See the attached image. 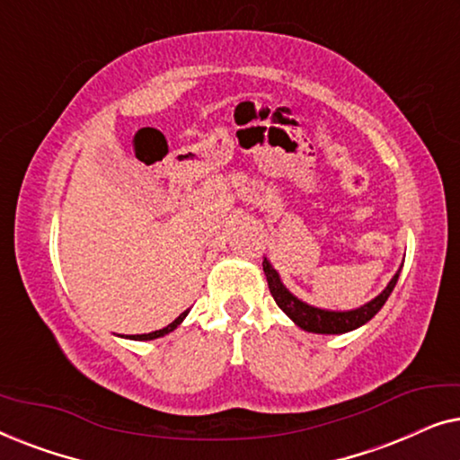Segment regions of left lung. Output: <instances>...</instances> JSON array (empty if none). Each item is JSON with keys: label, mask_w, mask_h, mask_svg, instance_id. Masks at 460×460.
I'll return each instance as SVG.
<instances>
[{"label": "left lung", "mask_w": 460, "mask_h": 460, "mask_svg": "<svg viewBox=\"0 0 460 460\" xmlns=\"http://www.w3.org/2000/svg\"><path fill=\"white\" fill-rule=\"evenodd\" d=\"M263 272H266L270 293H272V297L276 304H279L280 310L285 312L287 316L291 318L295 324L301 326L304 331L320 332V335H339V332L354 331V329H358V326L367 324L368 320L381 310L389 295H392L395 282H398V276H400V270H398L392 279V282L385 287V291H383L379 297L368 301L367 305L358 307V310L326 312V310H318V307L307 305V304H304V301H299L297 297H295V295L288 293L285 285H282L279 279V272L270 266L268 260H263Z\"/></svg>", "instance_id": "1"}]
</instances>
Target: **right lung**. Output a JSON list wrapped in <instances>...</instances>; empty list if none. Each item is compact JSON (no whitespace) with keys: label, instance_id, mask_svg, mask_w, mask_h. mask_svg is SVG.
<instances>
[{"label":"right lung","instance_id":"obj_1","mask_svg":"<svg viewBox=\"0 0 460 460\" xmlns=\"http://www.w3.org/2000/svg\"><path fill=\"white\" fill-rule=\"evenodd\" d=\"M186 314H188V310H186V312H181L180 316L175 318L172 324H167V326H165V329H161V331H155V332H148V335H131V339H137V341H148V339H156V337H163V335H167V332H172V331L175 329V326H178V324L181 323V320L186 318Z\"/></svg>","mask_w":460,"mask_h":460}]
</instances>
